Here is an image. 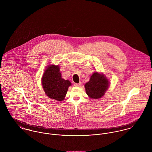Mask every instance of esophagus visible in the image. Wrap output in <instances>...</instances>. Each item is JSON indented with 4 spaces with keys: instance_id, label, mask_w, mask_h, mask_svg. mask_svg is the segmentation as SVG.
I'll list each match as a JSON object with an SVG mask.
<instances>
[{
    "instance_id": "34e87169",
    "label": "esophagus",
    "mask_w": 152,
    "mask_h": 152,
    "mask_svg": "<svg viewBox=\"0 0 152 152\" xmlns=\"http://www.w3.org/2000/svg\"><path fill=\"white\" fill-rule=\"evenodd\" d=\"M81 83H75V87H80L81 86Z\"/></svg>"
}]
</instances>
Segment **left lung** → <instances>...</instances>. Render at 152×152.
I'll return each mask as SVG.
<instances>
[{"mask_svg":"<svg viewBox=\"0 0 152 152\" xmlns=\"http://www.w3.org/2000/svg\"><path fill=\"white\" fill-rule=\"evenodd\" d=\"M109 87V81L103 74L95 72L89 81L85 84L86 91L91 99H99L103 96Z\"/></svg>","mask_w":152,"mask_h":152,"instance_id":"obj_1","label":"left lung"}]
</instances>
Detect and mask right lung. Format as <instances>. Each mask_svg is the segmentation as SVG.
Instances as JSON below:
<instances>
[{
    "instance_id": "1",
    "label": "right lung",
    "mask_w": 152,
    "mask_h": 152,
    "mask_svg": "<svg viewBox=\"0 0 152 152\" xmlns=\"http://www.w3.org/2000/svg\"><path fill=\"white\" fill-rule=\"evenodd\" d=\"M42 83L47 96L58 101L64 99L68 87L71 86L69 80L62 78L60 67L55 65H49L45 69Z\"/></svg>"
}]
</instances>
